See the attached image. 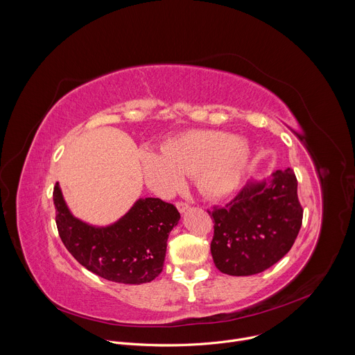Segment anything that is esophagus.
I'll list each match as a JSON object with an SVG mask.
<instances>
[{
  "label": "esophagus",
  "mask_w": 355,
  "mask_h": 355,
  "mask_svg": "<svg viewBox=\"0 0 355 355\" xmlns=\"http://www.w3.org/2000/svg\"><path fill=\"white\" fill-rule=\"evenodd\" d=\"M175 207H177V209H178L180 212H185V211L189 208V205L187 204V202H184V200H178L177 204H175Z\"/></svg>",
  "instance_id": "34e87169"
}]
</instances>
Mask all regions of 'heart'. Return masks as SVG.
Segmentation results:
<instances>
[{
	"label": "heart",
	"mask_w": 355,
	"mask_h": 355,
	"mask_svg": "<svg viewBox=\"0 0 355 355\" xmlns=\"http://www.w3.org/2000/svg\"><path fill=\"white\" fill-rule=\"evenodd\" d=\"M251 159L248 144L219 130H189L167 140L162 156L146 151V180L162 192L180 187L181 175H193L198 189L209 196L230 193L241 181Z\"/></svg>",
	"instance_id": "heart-1"
}]
</instances>
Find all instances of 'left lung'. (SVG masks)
Listing matches in <instances>:
<instances>
[{
	"label": "left lung",
	"instance_id": "1",
	"mask_svg": "<svg viewBox=\"0 0 355 355\" xmlns=\"http://www.w3.org/2000/svg\"><path fill=\"white\" fill-rule=\"evenodd\" d=\"M208 214L215 223L211 252L216 268L233 277L263 272L286 254L300 230L297 180L291 168L277 170Z\"/></svg>",
	"mask_w": 355,
	"mask_h": 355
}]
</instances>
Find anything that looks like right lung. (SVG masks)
<instances>
[{
	"label": "right lung",
	"instance_id": "add662e5",
	"mask_svg": "<svg viewBox=\"0 0 355 355\" xmlns=\"http://www.w3.org/2000/svg\"><path fill=\"white\" fill-rule=\"evenodd\" d=\"M59 236L70 254L95 275L119 284L153 281L163 270L167 239L180 220L173 204L160 198L139 199L108 227H92L67 209L59 184L53 189Z\"/></svg>",
	"mask_w": 355,
	"mask_h": 355
}]
</instances>
